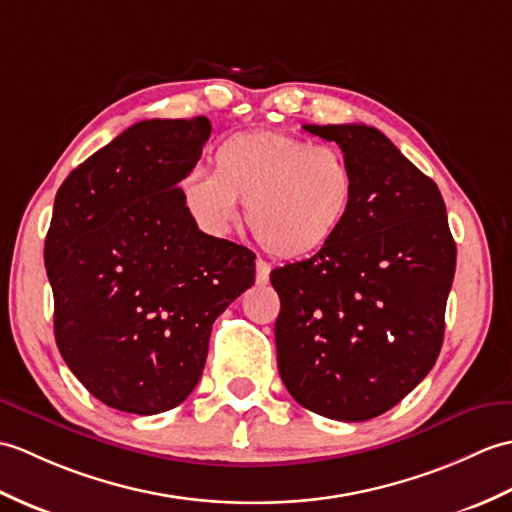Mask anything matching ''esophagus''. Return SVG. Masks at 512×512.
<instances>
[{"label":"esophagus","mask_w":512,"mask_h":512,"mask_svg":"<svg viewBox=\"0 0 512 512\" xmlns=\"http://www.w3.org/2000/svg\"><path fill=\"white\" fill-rule=\"evenodd\" d=\"M269 274H271V265L267 260H256V282L258 285H267L269 282Z\"/></svg>","instance_id":"esophagus-1"}]
</instances>
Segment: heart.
Listing matches in <instances>:
<instances>
[{
    "label": "heart",
    "instance_id": "1",
    "mask_svg": "<svg viewBox=\"0 0 512 512\" xmlns=\"http://www.w3.org/2000/svg\"><path fill=\"white\" fill-rule=\"evenodd\" d=\"M190 219L223 234L236 201L256 241L280 258H304L333 241L355 195V175L342 151L313 146L278 131L236 133L212 155V175L192 168L177 181Z\"/></svg>",
    "mask_w": 512,
    "mask_h": 512
}]
</instances>
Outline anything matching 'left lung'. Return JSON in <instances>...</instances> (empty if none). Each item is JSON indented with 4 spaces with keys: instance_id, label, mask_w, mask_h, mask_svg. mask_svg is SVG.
Here are the masks:
<instances>
[{
    "instance_id": "obj_1",
    "label": "left lung",
    "mask_w": 512,
    "mask_h": 512,
    "mask_svg": "<svg viewBox=\"0 0 512 512\" xmlns=\"http://www.w3.org/2000/svg\"><path fill=\"white\" fill-rule=\"evenodd\" d=\"M344 151L355 195L335 238L271 271L278 370L306 410L359 423L403 401L434 368L456 274L438 186L366 124H304Z\"/></svg>"
}]
</instances>
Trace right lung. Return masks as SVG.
Here are the masks:
<instances>
[{"label":"right lung","mask_w":512,"mask_h":512,"mask_svg":"<svg viewBox=\"0 0 512 512\" xmlns=\"http://www.w3.org/2000/svg\"><path fill=\"white\" fill-rule=\"evenodd\" d=\"M210 131L206 116L138 122L56 192L43 249L56 346L113 410L151 416L184 403L214 320L254 285L256 254L203 234L179 199Z\"/></svg>","instance_id":"1"}]
</instances>
